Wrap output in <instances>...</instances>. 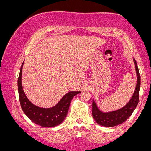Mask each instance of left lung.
<instances>
[{
    "instance_id": "obj_1",
    "label": "left lung",
    "mask_w": 151,
    "mask_h": 151,
    "mask_svg": "<svg viewBox=\"0 0 151 151\" xmlns=\"http://www.w3.org/2000/svg\"><path fill=\"white\" fill-rule=\"evenodd\" d=\"M135 70L137 76V85L134 93L132 98L124 107L118 110L108 113H103L98 108L95 102L93 101L92 115L94 120L99 125L104 127H114L125 122L134 112L139 99V91L140 88V76L136 60L134 58Z\"/></svg>"
}]
</instances>
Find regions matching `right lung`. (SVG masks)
Masks as SVG:
<instances>
[{
	"mask_svg": "<svg viewBox=\"0 0 151 151\" xmlns=\"http://www.w3.org/2000/svg\"><path fill=\"white\" fill-rule=\"evenodd\" d=\"M24 62L21 67L20 73L17 80L21 106L25 115L35 124L44 127H53L60 125L65 120L72 98L80 91H71L63 96L55 106L52 108H43L36 106L27 98L21 84L22 70Z\"/></svg>",
	"mask_w": 151,
	"mask_h": 151,
	"instance_id": "right-lung-1",
	"label": "right lung"
}]
</instances>
